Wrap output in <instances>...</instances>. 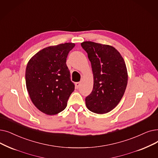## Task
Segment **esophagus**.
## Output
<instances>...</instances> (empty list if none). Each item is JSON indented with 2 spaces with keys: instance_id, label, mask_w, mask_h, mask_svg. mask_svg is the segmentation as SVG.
Returning <instances> with one entry per match:
<instances>
[{
  "instance_id": "esophagus-1",
  "label": "esophagus",
  "mask_w": 158,
  "mask_h": 158,
  "mask_svg": "<svg viewBox=\"0 0 158 158\" xmlns=\"http://www.w3.org/2000/svg\"><path fill=\"white\" fill-rule=\"evenodd\" d=\"M75 88H79L80 86V83L79 82H77V83H75Z\"/></svg>"
}]
</instances>
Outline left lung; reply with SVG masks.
I'll use <instances>...</instances> for the list:
<instances>
[{"label": "left lung", "instance_id": "left-lung-1", "mask_svg": "<svg viewBox=\"0 0 158 158\" xmlns=\"http://www.w3.org/2000/svg\"><path fill=\"white\" fill-rule=\"evenodd\" d=\"M81 46L88 54L94 75L93 90L86 105L96 114H105L118 105L125 92L128 75L124 59L114 47L85 41Z\"/></svg>", "mask_w": 158, "mask_h": 158}]
</instances>
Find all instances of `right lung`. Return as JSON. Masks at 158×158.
<instances>
[{
    "mask_svg": "<svg viewBox=\"0 0 158 158\" xmlns=\"http://www.w3.org/2000/svg\"><path fill=\"white\" fill-rule=\"evenodd\" d=\"M73 43L51 46L39 51L27 64L26 84L30 98L40 111L57 114L65 109L75 89L66 64Z\"/></svg>",
    "mask_w": 158,
    "mask_h": 158,
    "instance_id": "1",
    "label": "right lung"
}]
</instances>
